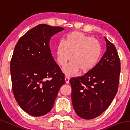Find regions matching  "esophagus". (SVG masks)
<instances>
[{
  "label": "esophagus",
  "instance_id": "1",
  "mask_svg": "<svg viewBox=\"0 0 130 130\" xmlns=\"http://www.w3.org/2000/svg\"><path fill=\"white\" fill-rule=\"evenodd\" d=\"M69 80H70V77L66 76V77H65V83H66V84H68Z\"/></svg>",
  "mask_w": 130,
  "mask_h": 130
}]
</instances>
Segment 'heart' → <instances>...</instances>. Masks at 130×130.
Returning a JSON list of instances; mask_svg holds the SVG:
<instances>
[{"label":"heart","mask_w":130,"mask_h":130,"mask_svg":"<svg viewBox=\"0 0 130 130\" xmlns=\"http://www.w3.org/2000/svg\"><path fill=\"white\" fill-rule=\"evenodd\" d=\"M101 54L99 42L80 32L68 34L64 42L57 47V60L59 65L64 66L71 58L73 60L63 68L68 75L75 74L79 70L83 73L91 70L99 62Z\"/></svg>","instance_id":"heart-1"}]
</instances>
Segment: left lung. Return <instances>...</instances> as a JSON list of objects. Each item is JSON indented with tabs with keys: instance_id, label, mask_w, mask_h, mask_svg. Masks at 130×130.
<instances>
[{
	"instance_id": "1",
	"label": "left lung",
	"mask_w": 130,
	"mask_h": 130,
	"mask_svg": "<svg viewBox=\"0 0 130 130\" xmlns=\"http://www.w3.org/2000/svg\"><path fill=\"white\" fill-rule=\"evenodd\" d=\"M106 51L98 64L82 77L70 80L71 100L76 113L92 119L104 112L118 90L120 59L115 46L105 37Z\"/></svg>"
}]
</instances>
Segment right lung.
<instances>
[{
	"label": "right lung",
	"instance_id": "add662e5",
	"mask_svg": "<svg viewBox=\"0 0 130 130\" xmlns=\"http://www.w3.org/2000/svg\"><path fill=\"white\" fill-rule=\"evenodd\" d=\"M64 30L41 24L17 42L11 60L13 92L19 106L27 113L42 116L51 111L64 75L53 59L51 37Z\"/></svg>",
	"mask_w": 130,
	"mask_h": 130
}]
</instances>
